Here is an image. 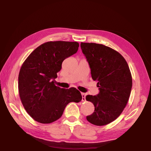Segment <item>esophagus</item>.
<instances>
[{
    "label": "esophagus",
    "instance_id": "1",
    "mask_svg": "<svg viewBox=\"0 0 151 151\" xmlns=\"http://www.w3.org/2000/svg\"><path fill=\"white\" fill-rule=\"evenodd\" d=\"M81 94H82V101H83V102L86 101V94H85V93H82Z\"/></svg>",
    "mask_w": 151,
    "mask_h": 151
}]
</instances>
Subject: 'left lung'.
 Wrapping results in <instances>:
<instances>
[{
	"instance_id": "left-lung-1",
	"label": "left lung",
	"mask_w": 151,
	"mask_h": 151,
	"mask_svg": "<svg viewBox=\"0 0 151 151\" xmlns=\"http://www.w3.org/2000/svg\"><path fill=\"white\" fill-rule=\"evenodd\" d=\"M81 47L99 89L96 95L86 96L94 106V112L86 119L103 126L118 118L126 106L132 85L131 71L124 57L111 48L87 42H81Z\"/></svg>"
}]
</instances>
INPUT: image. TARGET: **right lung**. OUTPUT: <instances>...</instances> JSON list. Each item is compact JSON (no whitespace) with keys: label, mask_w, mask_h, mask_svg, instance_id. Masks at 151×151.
Listing matches in <instances>:
<instances>
[{"label":"right lung","mask_w":151,"mask_h":151,"mask_svg":"<svg viewBox=\"0 0 151 151\" xmlns=\"http://www.w3.org/2000/svg\"><path fill=\"white\" fill-rule=\"evenodd\" d=\"M78 47L77 42H45L22 64L19 75V95L24 108L35 121L51 123L60 118L68 103L82 100L76 88H61L55 85L63 60L75 54Z\"/></svg>","instance_id":"right-lung-1"}]
</instances>
